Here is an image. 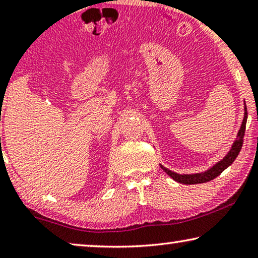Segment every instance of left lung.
<instances>
[{"instance_id": "left-lung-1", "label": "left lung", "mask_w": 258, "mask_h": 258, "mask_svg": "<svg viewBox=\"0 0 258 258\" xmlns=\"http://www.w3.org/2000/svg\"><path fill=\"white\" fill-rule=\"evenodd\" d=\"M246 119H248V112H246V106L244 103V114H243V120H242L241 127H239V130H238L236 139L234 140L230 150L228 151V153L224 155L223 159H221L220 161H217L215 165H213L210 168L205 170V172L191 173V174H179V173L173 172V170H170L168 168H166V167H164L162 165H160V167L164 169V172H166L170 177H172L174 181H176V182H180V183H183V184L203 183V182H208V181L215 179V177L219 176L224 169L228 168V167L233 164V162L235 161V159L237 158V155L239 153V151H241L242 145H243V137H244V132H245Z\"/></svg>"}]
</instances>
